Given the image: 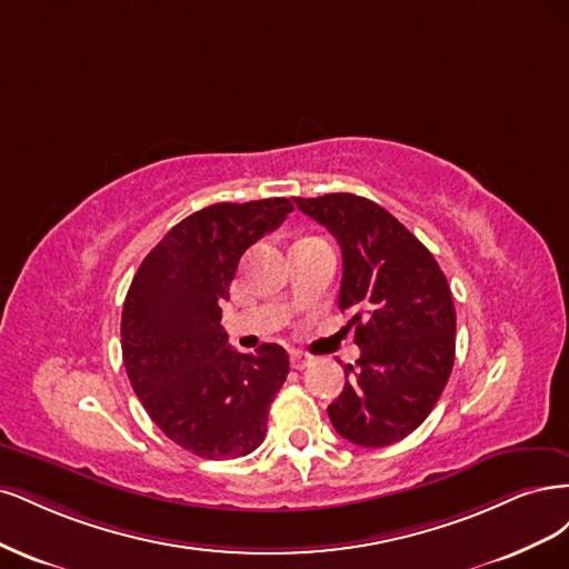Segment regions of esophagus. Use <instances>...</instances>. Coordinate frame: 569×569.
Listing matches in <instances>:
<instances>
[{
  "instance_id": "esophagus-1",
  "label": "esophagus",
  "mask_w": 569,
  "mask_h": 569,
  "mask_svg": "<svg viewBox=\"0 0 569 569\" xmlns=\"http://www.w3.org/2000/svg\"><path fill=\"white\" fill-rule=\"evenodd\" d=\"M311 363V357L309 355H305V352H290V366L292 369H298V371H302L305 366H309Z\"/></svg>"
}]
</instances>
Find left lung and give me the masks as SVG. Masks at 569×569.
<instances>
[{
    "label": "left lung",
    "mask_w": 569,
    "mask_h": 569,
    "mask_svg": "<svg viewBox=\"0 0 569 569\" xmlns=\"http://www.w3.org/2000/svg\"><path fill=\"white\" fill-rule=\"evenodd\" d=\"M342 250L340 311H350L361 357L328 407L338 435L388 447L411 435L453 369L456 309L445 271L418 238L373 200L355 193L296 198Z\"/></svg>",
    "instance_id": "obj_1"
}]
</instances>
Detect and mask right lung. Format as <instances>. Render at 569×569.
Wrapping results in <instances>:
<instances>
[{"label":"right lung","mask_w":569,"mask_h":569,"mask_svg":"<svg viewBox=\"0 0 569 569\" xmlns=\"http://www.w3.org/2000/svg\"><path fill=\"white\" fill-rule=\"evenodd\" d=\"M288 198L217 203L181 219L146 254L122 307V361L146 413L200 458H238L267 435L288 376L281 345H227L222 300L241 254L283 224Z\"/></svg>","instance_id":"1"}]
</instances>
